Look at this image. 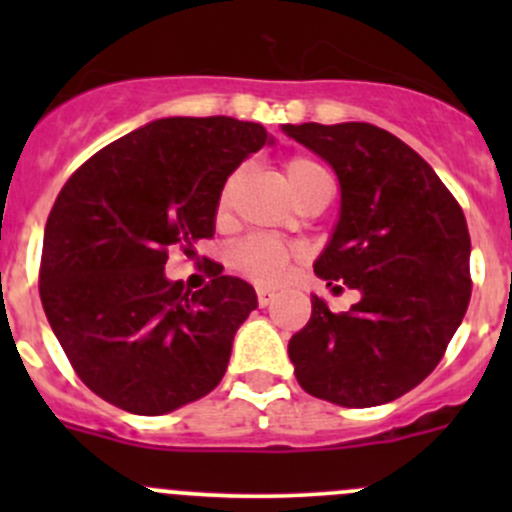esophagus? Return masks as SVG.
I'll use <instances>...</instances> for the list:
<instances>
[{
    "label": "esophagus",
    "mask_w": 512,
    "mask_h": 512,
    "mask_svg": "<svg viewBox=\"0 0 512 512\" xmlns=\"http://www.w3.org/2000/svg\"><path fill=\"white\" fill-rule=\"evenodd\" d=\"M272 299H275V294H272L270 289H257V304H260V307H267Z\"/></svg>",
    "instance_id": "obj_1"
}]
</instances>
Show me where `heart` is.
<instances>
[{
  "instance_id": "1",
  "label": "heart",
  "mask_w": 512,
  "mask_h": 512,
  "mask_svg": "<svg viewBox=\"0 0 512 512\" xmlns=\"http://www.w3.org/2000/svg\"><path fill=\"white\" fill-rule=\"evenodd\" d=\"M317 173H322V168L309 158L299 156L285 163V178L292 195H297L307 185V180ZM232 190H235V178H227V183L218 195V208H215L218 220H223L227 210H230ZM294 257H297V250L292 245L270 235H247L240 242H235L230 252H227L232 270H237L242 277H247V280L260 287L280 285L287 277V270L294 262Z\"/></svg>"
}]
</instances>
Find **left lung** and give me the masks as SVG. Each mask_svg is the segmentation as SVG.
<instances>
[{"label":"left lung","mask_w":512,"mask_h":512,"mask_svg":"<svg viewBox=\"0 0 512 512\" xmlns=\"http://www.w3.org/2000/svg\"><path fill=\"white\" fill-rule=\"evenodd\" d=\"M322 156L342 210L319 260L332 289H359L349 312L312 297L307 327L289 339L307 394L347 409L389 404L421 384L446 354L471 302L466 215L431 165L371 123L282 126Z\"/></svg>","instance_id":"obj_1"}]
</instances>
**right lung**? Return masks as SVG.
<instances>
[{"label": "right lung", "mask_w": 512, "mask_h": 512, "mask_svg": "<svg viewBox=\"0 0 512 512\" xmlns=\"http://www.w3.org/2000/svg\"><path fill=\"white\" fill-rule=\"evenodd\" d=\"M260 123L158 118L66 180L44 230L39 297L79 379L108 404L160 416L220 384L255 289L213 262L198 292L170 282V247L215 232L227 175L260 151Z\"/></svg>", "instance_id": "1"}]
</instances>
